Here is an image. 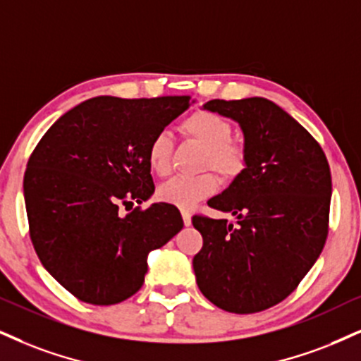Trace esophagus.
Listing matches in <instances>:
<instances>
[{"label":"esophagus","mask_w":361,"mask_h":361,"mask_svg":"<svg viewBox=\"0 0 361 361\" xmlns=\"http://www.w3.org/2000/svg\"><path fill=\"white\" fill-rule=\"evenodd\" d=\"M180 214H182V219H184V224H185V226H190V222H192V219H190V212L182 211Z\"/></svg>","instance_id":"34e87169"}]
</instances>
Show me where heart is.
Returning <instances> with one entry per match:
<instances>
[{
    "label": "heart",
    "mask_w": 361,
    "mask_h": 361,
    "mask_svg": "<svg viewBox=\"0 0 361 361\" xmlns=\"http://www.w3.org/2000/svg\"><path fill=\"white\" fill-rule=\"evenodd\" d=\"M180 133L204 149L202 169L211 167L222 179L233 180L246 167V149L234 142L233 126L219 114L199 110L182 120ZM147 164L150 171L164 177L172 169L173 140L171 133L157 132L147 145ZM217 179L214 173L204 172L194 177H173L157 190L160 201L180 209H192L202 199L214 194Z\"/></svg>",
    "instance_id": "b5f03b06"
}]
</instances>
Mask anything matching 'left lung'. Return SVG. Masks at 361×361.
Here are the masks:
<instances>
[{"instance_id": "1", "label": "left lung", "mask_w": 361, "mask_h": 361, "mask_svg": "<svg viewBox=\"0 0 361 361\" xmlns=\"http://www.w3.org/2000/svg\"><path fill=\"white\" fill-rule=\"evenodd\" d=\"M204 110L233 118L246 167L207 206L235 222L194 216L202 249L194 256L204 296L229 313H257L291 295L328 235L331 173L317 140L274 102L211 100Z\"/></svg>"}]
</instances>
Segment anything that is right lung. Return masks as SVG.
I'll list each match as a JSON object with an SVG mask.
<instances>
[{
	"label": "right lung",
	"instance_id": "right-lung-1",
	"mask_svg": "<svg viewBox=\"0 0 361 361\" xmlns=\"http://www.w3.org/2000/svg\"><path fill=\"white\" fill-rule=\"evenodd\" d=\"M192 102L95 97L61 115L31 154L23 180L31 243L78 300L106 306L135 295L149 252L184 228L172 204L127 216L118 207L154 194L147 145Z\"/></svg>",
	"mask_w": 361,
	"mask_h": 361
}]
</instances>
